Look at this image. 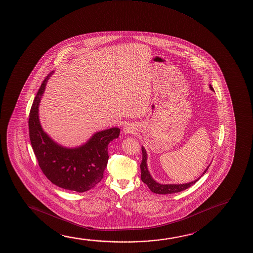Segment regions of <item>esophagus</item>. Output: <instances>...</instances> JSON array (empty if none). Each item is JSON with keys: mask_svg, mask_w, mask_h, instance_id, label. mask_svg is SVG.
<instances>
[{"mask_svg": "<svg viewBox=\"0 0 253 253\" xmlns=\"http://www.w3.org/2000/svg\"><path fill=\"white\" fill-rule=\"evenodd\" d=\"M124 132L126 133H131L133 132V127H131L130 125H125L124 127Z\"/></svg>", "mask_w": 253, "mask_h": 253, "instance_id": "34e87169", "label": "esophagus"}]
</instances>
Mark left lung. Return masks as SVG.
<instances>
[{"label":"left lung","instance_id":"8db88e82","mask_svg":"<svg viewBox=\"0 0 253 253\" xmlns=\"http://www.w3.org/2000/svg\"><path fill=\"white\" fill-rule=\"evenodd\" d=\"M210 89L214 91V88L212 87V85H210ZM142 153H143V160L141 162V179L142 181L147 185V187L150 188V190L155 193V194H159V195H169V194H174V193H179L181 191L187 189L191 186H193L195 183L197 182L200 178H202V175L204 174L208 169L210 168V166L207 168L206 170L202 173V176L195 179L192 182L186 183V184H168V185H163V184H160V183L156 182L154 179H152V176L150 174V172L148 171L147 164V153L146 151L144 150V147H142Z\"/></svg>","mask_w":253,"mask_h":253}]
</instances>
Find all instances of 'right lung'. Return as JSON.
<instances>
[{
	"mask_svg": "<svg viewBox=\"0 0 253 253\" xmlns=\"http://www.w3.org/2000/svg\"><path fill=\"white\" fill-rule=\"evenodd\" d=\"M51 74L43 80L31 106L29 118L31 146L47 179L66 190L82 193L93 188L103 178L109 158L108 145L119 136L120 128L96 132L80 147L70 149L55 143L43 131L39 118V102Z\"/></svg>",
	"mask_w": 253,
	"mask_h": 253,
	"instance_id": "1",
	"label": "right lung"
}]
</instances>
